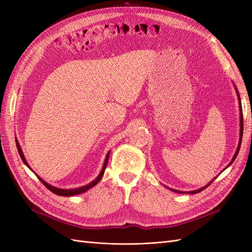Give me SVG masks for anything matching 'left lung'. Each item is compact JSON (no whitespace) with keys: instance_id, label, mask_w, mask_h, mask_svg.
<instances>
[{"instance_id":"obj_1","label":"left lung","mask_w":252,"mask_h":252,"mask_svg":"<svg viewBox=\"0 0 252 252\" xmlns=\"http://www.w3.org/2000/svg\"><path fill=\"white\" fill-rule=\"evenodd\" d=\"M235 90H236V94H238V96H239V102H240V126H241V130H240V142H239V146H238V148H236V151H235V154H234V156H233V158H232V159H231V162L229 163V165L228 166H230L232 163H233V161L235 159V158H236V156H238V154H239V151H240V147H241V143H242V136H243V111H242V105H241V98H240V94H239V91H238V89H236V87H235ZM227 166V167H228ZM226 167V168H227ZM216 179V178H215ZM215 179H213L208 185H210L211 183L215 181ZM208 185L207 186H205V187H203V188H200V189H197V190H193V191H185V192H183V191H179V190H175V189H171V188H169L170 190H172V191H174V192H179V193H191V194H194V193H197V192H201L202 190H204L206 187H208Z\"/></svg>"}]
</instances>
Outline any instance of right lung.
<instances>
[{"label": "right lung", "mask_w": 252, "mask_h": 252, "mask_svg": "<svg viewBox=\"0 0 252 252\" xmlns=\"http://www.w3.org/2000/svg\"><path fill=\"white\" fill-rule=\"evenodd\" d=\"M16 143H17V148H18V151H19V155H20V157H21V158H22L23 163H24V164L28 167V168L30 169V167H29L28 163L26 162V158H25L24 155H23V151H22V149H21V146H20V144H19L18 140L16 141ZM109 155H110V151H108L107 156H106V158H105V162H104V165H103V168H102V170H101L100 174H98L97 177H96V179H94L93 182L89 183V184H87V185H85V186L79 187V188H73V189H62V188H57V187H55V186H51V185H49L48 183H46V182H45L44 180H42V179L39 177V175H36V177L39 178V180L43 183V185H44L45 187H46L47 189H49L51 192L56 193V194H58V195H62V196H71V195H75V194H80V193H83V192L87 191V190H89L90 188H93L94 186H95V185L97 184L98 182H100V180L102 179L103 174H104V172H105L106 166H107L108 158H109Z\"/></svg>", "instance_id": "obj_1"}]
</instances>
